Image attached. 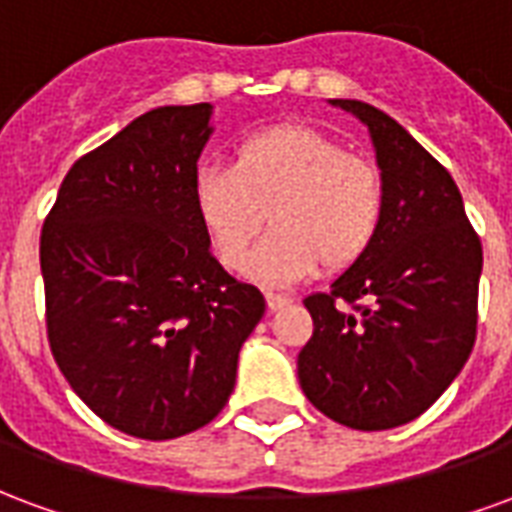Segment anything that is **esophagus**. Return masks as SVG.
I'll use <instances>...</instances> for the list:
<instances>
[{"label": "esophagus", "mask_w": 512, "mask_h": 512, "mask_svg": "<svg viewBox=\"0 0 512 512\" xmlns=\"http://www.w3.org/2000/svg\"><path fill=\"white\" fill-rule=\"evenodd\" d=\"M290 296H285V293H266V304H268V310L271 312H277L282 310L285 304H290Z\"/></svg>", "instance_id": "34e87169"}]
</instances>
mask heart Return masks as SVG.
<instances>
[{"label":"heart","mask_w":512,"mask_h":512,"mask_svg":"<svg viewBox=\"0 0 512 512\" xmlns=\"http://www.w3.org/2000/svg\"><path fill=\"white\" fill-rule=\"evenodd\" d=\"M191 202L224 266L244 268L263 222L249 274L263 285H290L318 266L343 271L367 255L386 211L381 169L307 126L249 134L233 164H208L191 180Z\"/></svg>","instance_id":"1"}]
</instances>
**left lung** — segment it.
<instances>
[{
	"label": "left lung",
	"mask_w": 512,
	"mask_h": 512,
	"mask_svg": "<svg viewBox=\"0 0 512 512\" xmlns=\"http://www.w3.org/2000/svg\"><path fill=\"white\" fill-rule=\"evenodd\" d=\"M359 117L386 183L378 238L326 293H312L299 384L354 430H389L428 411L477 337L483 246L447 169L381 109L334 98Z\"/></svg>",
	"instance_id": "left-lung-1"
}]
</instances>
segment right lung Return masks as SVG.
<instances>
[{
  "label": "right lung",
  "instance_id": "add662e5",
  "mask_svg": "<svg viewBox=\"0 0 512 512\" xmlns=\"http://www.w3.org/2000/svg\"><path fill=\"white\" fill-rule=\"evenodd\" d=\"M213 106H158L65 175L40 233L54 362L106 425L167 441L230 400L266 299L211 255L191 202Z\"/></svg>",
  "mask_w": 512,
  "mask_h": 512
}]
</instances>
